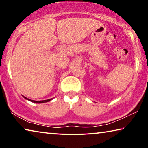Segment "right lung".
<instances>
[{
	"label": "right lung",
	"instance_id": "1",
	"mask_svg": "<svg viewBox=\"0 0 148 148\" xmlns=\"http://www.w3.org/2000/svg\"><path fill=\"white\" fill-rule=\"evenodd\" d=\"M23 97L25 99H27V100H28V101H30L31 102H34V103H44V102H49V101H50L51 100V99H47V100H44V101H33V100H31V99H27V98H26L25 97H24L23 96Z\"/></svg>",
	"mask_w": 148,
	"mask_h": 148
}]
</instances>
